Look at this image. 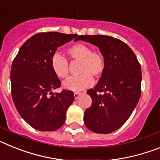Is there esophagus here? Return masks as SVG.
<instances>
[{
    "label": "esophagus",
    "mask_w": 160,
    "mask_h": 160,
    "mask_svg": "<svg viewBox=\"0 0 160 160\" xmlns=\"http://www.w3.org/2000/svg\"><path fill=\"white\" fill-rule=\"evenodd\" d=\"M82 94V93H79V92H74L73 93V96H74V98H75V99H77L79 97V96L81 95Z\"/></svg>",
    "instance_id": "esophagus-1"
}]
</instances>
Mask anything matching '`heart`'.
I'll return each mask as SVG.
<instances>
[{
    "label": "heart",
    "mask_w": 160,
    "mask_h": 160,
    "mask_svg": "<svg viewBox=\"0 0 160 160\" xmlns=\"http://www.w3.org/2000/svg\"><path fill=\"white\" fill-rule=\"evenodd\" d=\"M67 54L71 61H80L78 76L70 77L63 82L66 90L80 91L91 87L94 78H100L106 68V59L100 51L92 50L88 45L82 43L74 44L68 48ZM50 65L53 73L60 78H66L70 73L67 59L60 53L52 56Z\"/></svg>",
    "instance_id": "1"
}]
</instances>
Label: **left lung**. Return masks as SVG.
I'll return each instance as SVG.
<instances>
[{
    "mask_svg": "<svg viewBox=\"0 0 160 160\" xmlns=\"http://www.w3.org/2000/svg\"><path fill=\"white\" fill-rule=\"evenodd\" d=\"M99 48L106 68L99 81L87 90L92 104L84 113L90 131L109 134L120 128L129 118L141 95V66L132 49L119 39L105 35H81L78 41Z\"/></svg>",
    "mask_w": 160,
    "mask_h": 160,
    "instance_id": "obj_1",
    "label": "left lung"
}]
</instances>
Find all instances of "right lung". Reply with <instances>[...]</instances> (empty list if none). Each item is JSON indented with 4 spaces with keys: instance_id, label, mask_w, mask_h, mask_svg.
Listing matches in <instances>:
<instances>
[{
    "instance_id": "right-lung-1",
    "label": "right lung",
    "mask_w": 160,
    "mask_h": 160,
    "mask_svg": "<svg viewBox=\"0 0 160 160\" xmlns=\"http://www.w3.org/2000/svg\"><path fill=\"white\" fill-rule=\"evenodd\" d=\"M78 34L38 32L20 48L11 67V94L20 115L34 129L52 131L62 127L67 109L74 100L71 90L52 93L61 87L50 60L58 47Z\"/></svg>"
}]
</instances>
